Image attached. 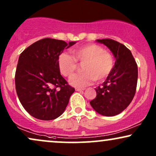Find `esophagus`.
<instances>
[{
  "label": "esophagus",
  "mask_w": 156,
  "mask_h": 156,
  "mask_svg": "<svg viewBox=\"0 0 156 156\" xmlns=\"http://www.w3.org/2000/svg\"><path fill=\"white\" fill-rule=\"evenodd\" d=\"M84 89H80V88H76V91L77 92H81V91H83Z\"/></svg>",
  "instance_id": "obj_1"
}]
</instances>
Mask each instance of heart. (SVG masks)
<instances>
[{"instance_id":"obj_1","label":"heart","mask_w":156,"mask_h":156,"mask_svg":"<svg viewBox=\"0 0 156 156\" xmlns=\"http://www.w3.org/2000/svg\"><path fill=\"white\" fill-rule=\"evenodd\" d=\"M81 65L83 73L71 78L70 83L76 87H85L94 80H104L112 73L114 60L112 53L105 51L97 44H89L71 51V55L62 53L58 57V66L61 74L71 78Z\"/></svg>"}]
</instances>
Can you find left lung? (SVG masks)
I'll use <instances>...</instances> for the list:
<instances>
[{"label": "left lung", "mask_w": 156, "mask_h": 156, "mask_svg": "<svg viewBox=\"0 0 156 156\" xmlns=\"http://www.w3.org/2000/svg\"><path fill=\"white\" fill-rule=\"evenodd\" d=\"M97 42L110 49L116 62L106 80L95 89L97 96L90 105L101 115L112 117L123 112L133 99L138 79L137 64L124 44L111 39H97Z\"/></svg>", "instance_id": "1"}]
</instances>
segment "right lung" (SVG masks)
<instances>
[{"instance_id": "obj_1", "label": "right lung", "mask_w": 156, "mask_h": 156, "mask_svg": "<svg viewBox=\"0 0 156 156\" xmlns=\"http://www.w3.org/2000/svg\"><path fill=\"white\" fill-rule=\"evenodd\" d=\"M76 42L45 38L20 55L15 88L23 108L32 117L52 120L63 114L75 89L61 76L58 59L64 48Z\"/></svg>"}]
</instances>
